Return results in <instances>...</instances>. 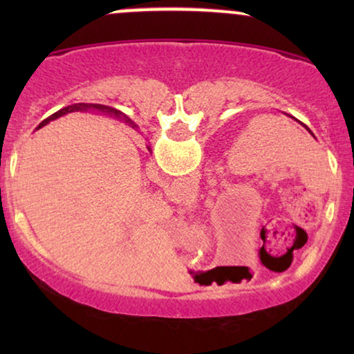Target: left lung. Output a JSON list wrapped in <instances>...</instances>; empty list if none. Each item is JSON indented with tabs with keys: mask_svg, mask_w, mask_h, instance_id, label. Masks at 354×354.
Listing matches in <instances>:
<instances>
[{
	"mask_svg": "<svg viewBox=\"0 0 354 354\" xmlns=\"http://www.w3.org/2000/svg\"><path fill=\"white\" fill-rule=\"evenodd\" d=\"M304 127H306V125H304ZM306 129H308V127H306ZM308 130H309V129H308ZM309 132H311V130H309Z\"/></svg>",
	"mask_w": 354,
	"mask_h": 354,
	"instance_id": "1",
	"label": "left lung"
}]
</instances>
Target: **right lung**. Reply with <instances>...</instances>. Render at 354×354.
I'll list each match as a JSON object with an SVG mask.
<instances>
[{
  "label": "right lung",
  "instance_id": "right-lung-1",
  "mask_svg": "<svg viewBox=\"0 0 354 354\" xmlns=\"http://www.w3.org/2000/svg\"><path fill=\"white\" fill-rule=\"evenodd\" d=\"M86 108H96V109H100V111H106V113H113V114L122 115V113H120V111L114 109V108H108V106H103V104H86V103H77V104H72V106H67V108H62V109H59V111H57V113H55L53 115H50V118H48V119L43 120V122H41L40 125L46 124L48 120H53V119L59 118V115H64V114H67V113H72V111L86 109Z\"/></svg>",
  "mask_w": 354,
  "mask_h": 354
}]
</instances>
